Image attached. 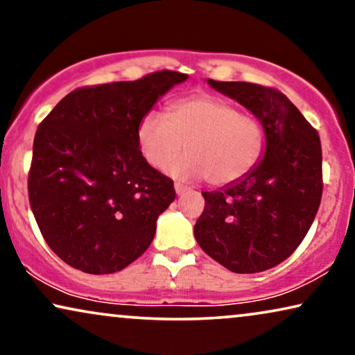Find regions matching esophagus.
Returning a JSON list of instances; mask_svg holds the SVG:
<instances>
[{
	"mask_svg": "<svg viewBox=\"0 0 355 355\" xmlns=\"http://www.w3.org/2000/svg\"><path fill=\"white\" fill-rule=\"evenodd\" d=\"M174 189H176V193H178V196H182L184 192L191 191V187L184 186V184H181V182H176V184H174Z\"/></svg>",
	"mask_w": 355,
	"mask_h": 355,
	"instance_id": "obj_1",
	"label": "esophagus"
}]
</instances>
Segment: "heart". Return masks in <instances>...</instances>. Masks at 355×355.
I'll return each mask as SVG.
<instances>
[{"instance_id":"obj_1","label":"heart","mask_w":355,"mask_h":355,"mask_svg":"<svg viewBox=\"0 0 355 355\" xmlns=\"http://www.w3.org/2000/svg\"><path fill=\"white\" fill-rule=\"evenodd\" d=\"M137 144L153 168H166L186 144L187 155L169 166L176 178H208L213 186L239 182L255 168L265 132L254 116L221 96L196 94L168 105L166 118L148 111L137 124Z\"/></svg>"}]
</instances>
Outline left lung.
<instances>
[{"label": "left lung", "instance_id": "1", "mask_svg": "<svg viewBox=\"0 0 355 355\" xmlns=\"http://www.w3.org/2000/svg\"><path fill=\"white\" fill-rule=\"evenodd\" d=\"M207 82L260 121L266 147L239 182L202 192L205 208L193 234L225 268L260 273L288 259L312 226L323 192L322 144L281 92L250 82Z\"/></svg>", "mask_w": 355, "mask_h": 355}]
</instances>
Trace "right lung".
Here are the masks:
<instances>
[{
  "label": "right lung",
  "mask_w": 355,
  "mask_h": 355,
  "mask_svg": "<svg viewBox=\"0 0 355 355\" xmlns=\"http://www.w3.org/2000/svg\"><path fill=\"white\" fill-rule=\"evenodd\" d=\"M187 77L158 71L82 87L38 125L28 200L46 244L72 268L116 273L152 244L176 192L144 158L135 132L159 96Z\"/></svg>",
  "instance_id": "right-lung-1"
}]
</instances>
